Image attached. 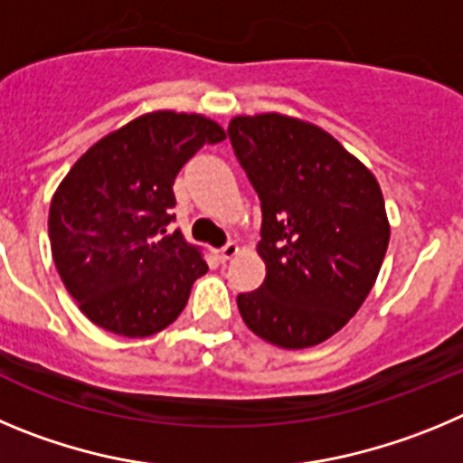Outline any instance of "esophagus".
I'll return each instance as SVG.
<instances>
[{"label": "esophagus", "mask_w": 463, "mask_h": 463, "mask_svg": "<svg viewBox=\"0 0 463 463\" xmlns=\"http://www.w3.org/2000/svg\"><path fill=\"white\" fill-rule=\"evenodd\" d=\"M237 251H240V247H237L235 241H228V244H223V247L216 251V258H219V260H231L232 256H237Z\"/></svg>", "instance_id": "1"}]
</instances>
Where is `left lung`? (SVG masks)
Returning a JSON list of instances; mask_svg holds the SVG:
<instances>
[{
	"label": "left lung",
	"mask_w": 463,
	"mask_h": 463,
	"mask_svg": "<svg viewBox=\"0 0 463 463\" xmlns=\"http://www.w3.org/2000/svg\"><path fill=\"white\" fill-rule=\"evenodd\" d=\"M232 152L262 212L265 281L237 295L249 330L281 348L330 339L366 299L390 241L381 186L330 133L277 112L235 118Z\"/></svg>",
	"instance_id": "left-lung-1"
}]
</instances>
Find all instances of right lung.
Masks as SVG:
<instances>
[{
    "instance_id": "add662e5",
    "label": "right lung",
    "mask_w": 463,
    "mask_h": 463,
    "mask_svg": "<svg viewBox=\"0 0 463 463\" xmlns=\"http://www.w3.org/2000/svg\"><path fill=\"white\" fill-rule=\"evenodd\" d=\"M223 138L203 115L149 112L91 145L69 170L50 203V247L91 323L149 336L182 314L207 262L180 231L170 232L173 184L203 145Z\"/></svg>"
}]
</instances>
